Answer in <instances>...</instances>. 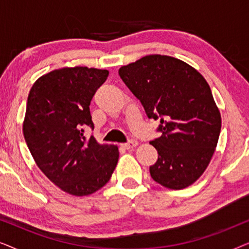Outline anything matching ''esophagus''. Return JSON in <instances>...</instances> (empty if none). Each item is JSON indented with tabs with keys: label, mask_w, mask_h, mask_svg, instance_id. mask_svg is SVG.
Listing matches in <instances>:
<instances>
[{
	"label": "esophagus",
	"mask_w": 249,
	"mask_h": 249,
	"mask_svg": "<svg viewBox=\"0 0 249 249\" xmlns=\"http://www.w3.org/2000/svg\"><path fill=\"white\" fill-rule=\"evenodd\" d=\"M137 145H138V142L136 141H129L128 142H124V144H122V147L125 148V149H130V148L136 147Z\"/></svg>",
	"instance_id": "obj_1"
}]
</instances>
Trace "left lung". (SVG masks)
<instances>
[{
    "label": "left lung",
    "instance_id": "left-lung-1",
    "mask_svg": "<svg viewBox=\"0 0 249 249\" xmlns=\"http://www.w3.org/2000/svg\"><path fill=\"white\" fill-rule=\"evenodd\" d=\"M149 119H160L161 137L152 144L159 153L149 172L169 189L193 185L215 152L221 114L202 74L183 61L168 55H146L119 69Z\"/></svg>",
    "mask_w": 249,
    "mask_h": 249
}]
</instances>
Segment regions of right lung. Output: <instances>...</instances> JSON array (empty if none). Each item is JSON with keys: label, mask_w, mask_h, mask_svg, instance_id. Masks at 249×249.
Instances as JSON below:
<instances>
[{"label": "right lung", "mask_w": 249, "mask_h": 249, "mask_svg": "<svg viewBox=\"0 0 249 249\" xmlns=\"http://www.w3.org/2000/svg\"><path fill=\"white\" fill-rule=\"evenodd\" d=\"M107 70L62 68L38 78L27 101L22 131L36 164L54 185L70 195H90L110 180L119 159L115 145L86 138L94 129L90 101Z\"/></svg>", "instance_id": "obj_1"}]
</instances>
